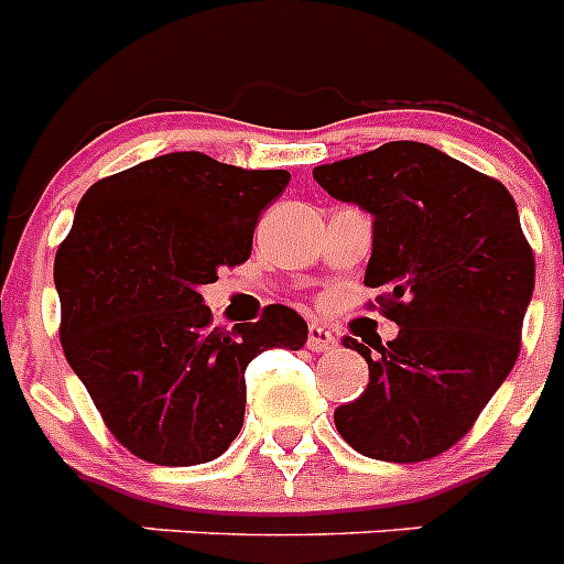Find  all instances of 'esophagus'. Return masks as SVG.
Wrapping results in <instances>:
<instances>
[{
    "label": "esophagus",
    "instance_id": "esophagus-1",
    "mask_svg": "<svg viewBox=\"0 0 564 564\" xmlns=\"http://www.w3.org/2000/svg\"><path fill=\"white\" fill-rule=\"evenodd\" d=\"M307 347L313 352H327L336 347V336L325 325H311L307 327Z\"/></svg>",
    "mask_w": 564,
    "mask_h": 564
}]
</instances>
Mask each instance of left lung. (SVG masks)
Returning a JSON list of instances; mask_svg holds the SVG:
<instances>
[{
  "instance_id": "8db88e82",
  "label": "left lung",
  "mask_w": 564,
  "mask_h": 564,
  "mask_svg": "<svg viewBox=\"0 0 564 564\" xmlns=\"http://www.w3.org/2000/svg\"><path fill=\"white\" fill-rule=\"evenodd\" d=\"M330 197L372 217L364 285L401 330L361 352L370 383L333 412L364 457L417 463L455 446L500 390L534 293V253L500 181L441 149L392 141L313 169Z\"/></svg>"
}]
</instances>
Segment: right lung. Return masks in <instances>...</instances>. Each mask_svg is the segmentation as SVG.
<instances>
[{"instance_id":"right-lung-1","label":"right lung","mask_w":564,"mask_h":564,"mask_svg":"<svg viewBox=\"0 0 564 564\" xmlns=\"http://www.w3.org/2000/svg\"><path fill=\"white\" fill-rule=\"evenodd\" d=\"M285 169H239L169 152L93 183L58 246L62 347L104 423L158 466L220 457L242 430L246 367L299 350L305 318L285 305L231 333L212 327L203 285L251 257Z\"/></svg>"}]
</instances>
